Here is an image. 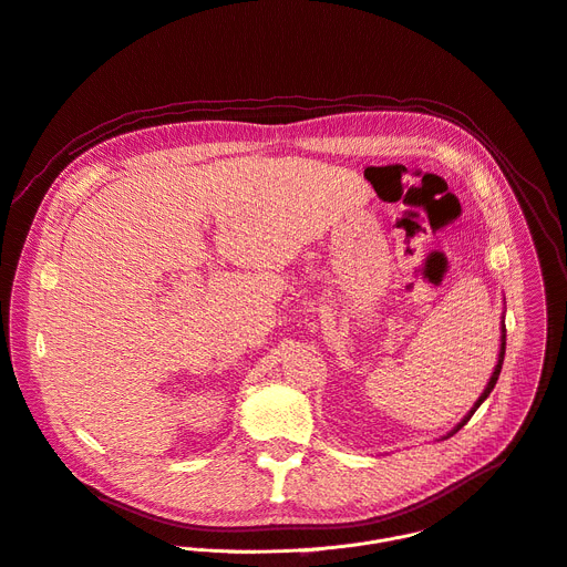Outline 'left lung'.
Masks as SVG:
<instances>
[{"mask_svg": "<svg viewBox=\"0 0 567 567\" xmlns=\"http://www.w3.org/2000/svg\"><path fill=\"white\" fill-rule=\"evenodd\" d=\"M504 350H506V330L502 328V348H499V359H497V367H495V371H493V375H491V382H488V386L484 389V393L480 395V400L475 402V406L471 409V414H468L466 419H463V421H461V423H458V425L452 430V434H456V432H458L463 425H466V423L471 421V416L475 414V411L480 409V404H482V402L488 398V393H491V391H493V386L497 384V378H499V371H502V362H504Z\"/></svg>", "mask_w": 567, "mask_h": 567, "instance_id": "8db88e82", "label": "left lung"}]
</instances>
